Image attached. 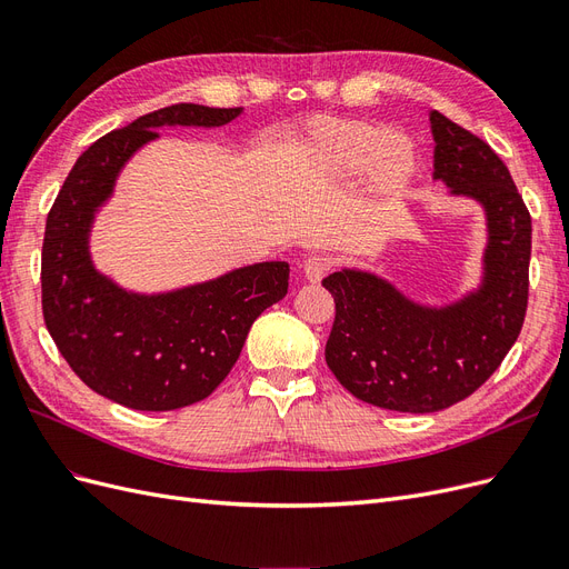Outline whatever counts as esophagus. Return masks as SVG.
I'll return each mask as SVG.
<instances>
[{
    "label": "esophagus",
    "instance_id": "obj_1",
    "mask_svg": "<svg viewBox=\"0 0 569 569\" xmlns=\"http://www.w3.org/2000/svg\"><path fill=\"white\" fill-rule=\"evenodd\" d=\"M327 270H330V258L325 256H308L301 266L303 278L313 284H318L325 278Z\"/></svg>",
    "mask_w": 569,
    "mask_h": 569
}]
</instances>
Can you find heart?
I'll return each mask as SVG.
<instances>
[{
  "mask_svg": "<svg viewBox=\"0 0 569 569\" xmlns=\"http://www.w3.org/2000/svg\"><path fill=\"white\" fill-rule=\"evenodd\" d=\"M297 163L316 180L349 182L363 176L372 194L396 197L418 173V151L406 134L382 123L320 116L303 130Z\"/></svg>",
  "mask_w": 569,
  "mask_h": 569,
  "instance_id": "b5f03b06",
  "label": "heart"
}]
</instances>
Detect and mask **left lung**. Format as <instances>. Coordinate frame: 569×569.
I'll return each instance as SVG.
<instances>
[{
    "instance_id": "1",
    "label": "left lung",
    "mask_w": 569,
    "mask_h": 569,
    "mask_svg": "<svg viewBox=\"0 0 569 569\" xmlns=\"http://www.w3.org/2000/svg\"><path fill=\"white\" fill-rule=\"evenodd\" d=\"M429 130L432 180L485 216L477 284L427 303L370 268L343 266L322 280L337 306L327 366L356 399L399 412H437L485 385L522 330L529 291L531 218L510 170L439 111Z\"/></svg>"
}]
</instances>
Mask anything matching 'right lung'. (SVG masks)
Masks as SVG:
<instances>
[{
  "mask_svg": "<svg viewBox=\"0 0 569 569\" xmlns=\"http://www.w3.org/2000/svg\"><path fill=\"white\" fill-rule=\"evenodd\" d=\"M244 109L176 104L97 140L76 161L47 216L42 313L66 363L104 399L132 410L203 401L226 380L253 320L284 299L289 263L263 261L163 291H137L92 258L99 211L137 151L163 128H222Z\"/></svg>",
  "mask_w": 569,
  "mask_h": 569,
  "instance_id": "add662e5",
  "label": "right lung"
}]
</instances>
